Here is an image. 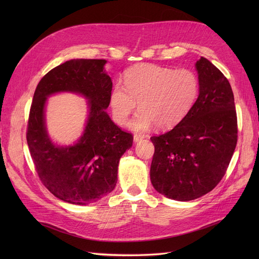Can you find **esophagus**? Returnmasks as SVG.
I'll use <instances>...</instances> for the list:
<instances>
[{
	"instance_id": "obj_1",
	"label": "esophagus",
	"mask_w": 259,
	"mask_h": 259,
	"mask_svg": "<svg viewBox=\"0 0 259 259\" xmlns=\"http://www.w3.org/2000/svg\"><path fill=\"white\" fill-rule=\"evenodd\" d=\"M144 138H145V136H144V135L135 134V135H134V142H135V143H138V142H140V140H143Z\"/></svg>"
}]
</instances>
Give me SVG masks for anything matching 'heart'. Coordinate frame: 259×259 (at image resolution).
<instances>
[{
  "instance_id": "b5f03b06",
  "label": "heart",
  "mask_w": 259,
  "mask_h": 259,
  "mask_svg": "<svg viewBox=\"0 0 259 259\" xmlns=\"http://www.w3.org/2000/svg\"><path fill=\"white\" fill-rule=\"evenodd\" d=\"M200 93V80L193 70L142 64L128 69L124 85L110 94L114 121L124 125L139 103L140 111L130 123L135 132H146L154 124L161 130L175 126L191 110Z\"/></svg>"
}]
</instances>
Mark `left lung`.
<instances>
[{
	"label": "left lung",
	"mask_w": 259,
	"mask_h": 259,
	"mask_svg": "<svg viewBox=\"0 0 259 259\" xmlns=\"http://www.w3.org/2000/svg\"><path fill=\"white\" fill-rule=\"evenodd\" d=\"M200 93L176 126L150 139V179L168 199L190 201L211 191L229 166L238 142V120L229 81L209 60L195 64Z\"/></svg>",
	"instance_id": "left-lung-1"
}]
</instances>
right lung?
<instances>
[{
  "mask_svg": "<svg viewBox=\"0 0 259 259\" xmlns=\"http://www.w3.org/2000/svg\"><path fill=\"white\" fill-rule=\"evenodd\" d=\"M106 62L72 59L55 67L38 82L30 108L26 137L38 178L55 197L71 204L85 205L110 193L120 158L133 145L131 133L122 131L106 112L112 91ZM58 91L77 92L89 99L88 124L73 146H55L45 128L46 97Z\"/></svg>",
  "mask_w": 259,
  "mask_h": 259,
  "instance_id": "obj_1",
  "label": "right lung"
}]
</instances>
